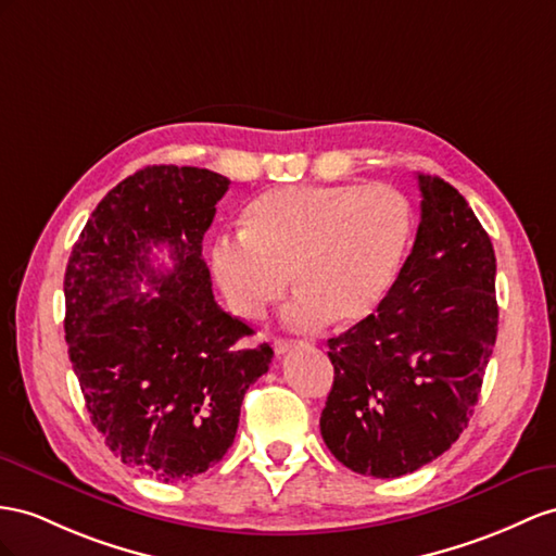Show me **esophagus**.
Masks as SVG:
<instances>
[{"label": "esophagus", "mask_w": 556, "mask_h": 556, "mask_svg": "<svg viewBox=\"0 0 556 556\" xmlns=\"http://www.w3.org/2000/svg\"><path fill=\"white\" fill-rule=\"evenodd\" d=\"M295 345H298V340H289V338H277V340H275V352H277V354H283V352L293 350Z\"/></svg>", "instance_id": "obj_1"}]
</instances>
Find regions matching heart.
<instances>
[{
    "mask_svg": "<svg viewBox=\"0 0 556 556\" xmlns=\"http://www.w3.org/2000/svg\"><path fill=\"white\" fill-rule=\"evenodd\" d=\"M414 208L390 185L298 182L255 197L241 232L213 247V275L237 317L255 321L289 289L287 321L315 329L374 315L394 287Z\"/></svg>",
    "mask_w": 556,
    "mask_h": 556,
    "instance_id": "obj_1",
    "label": "heart"
}]
</instances>
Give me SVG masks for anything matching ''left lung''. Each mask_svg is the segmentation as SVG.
<instances>
[{"label": "left lung", "mask_w": 556, "mask_h": 556, "mask_svg": "<svg viewBox=\"0 0 556 556\" xmlns=\"http://www.w3.org/2000/svg\"><path fill=\"white\" fill-rule=\"evenodd\" d=\"M420 225L394 287L329 340L333 388L319 427L352 472L394 479L467 427L497 336L495 253L465 197L418 174Z\"/></svg>", "instance_id": "obj_1"}]
</instances>
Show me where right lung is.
Returning <instances> with one entry per match:
<instances>
[{
    "mask_svg": "<svg viewBox=\"0 0 556 556\" xmlns=\"http://www.w3.org/2000/svg\"><path fill=\"white\" fill-rule=\"evenodd\" d=\"M227 188L208 168L136 170L96 206L65 269L67 354L91 422L124 465L162 481L223 460L275 354L244 348L253 329L211 291L202 244ZM160 245L170 270L151 265Z\"/></svg>",
    "mask_w": 556,
    "mask_h": 556,
    "instance_id": "right-lung-1",
    "label": "right lung"
}]
</instances>
